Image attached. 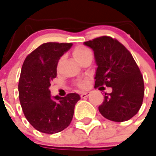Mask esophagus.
Masks as SVG:
<instances>
[{"label":"esophagus","mask_w":156,"mask_h":156,"mask_svg":"<svg viewBox=\"0 0 156 156\" xmlns=\"http://www.w3.org/2000/svg\"><path fill=\"white\" fill-rule=\"evenodd\" d=\"M90 95V93L88 92H84V93H81V98H87L88 96Z\"/></svg>","instance_id":"1"}]
</instances>
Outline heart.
Masks as SVG:
<instances>
[{
	"instance_id": "b5f03b06",
	"label": "heart",
	"mask_w": 156,
	"mask_h": 156,
	"mask_svg": "<svg viewBox=\"0 0 156 156\" xmlns=\"http://www.w3.org/2000/svg\"><path fill=\"white\" fill-rule=\"evenodd\" d=\"M88 55H92V52L90 49L85 48V47H78L73 49V55L77 62L81 60L82 58H83Z\"/></svg>"
}]
</instances>
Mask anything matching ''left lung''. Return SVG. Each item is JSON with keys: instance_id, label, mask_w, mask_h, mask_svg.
<instances>
[{"instance_id": "obj_1", "label": "left lung", "mask_w": 156, "mask_h": 156, "mask_svg": "<svg viewBox=\"0 0 156 156\" xmlns=\"http://www.w3.org/2000/svg\"><path fill=\"white\" fill-rule=\"evenodd\" d=\"M94 52L97 63L95 87L112 88L105 93L98 107L105 118L116 122L127 121L142 105L145 87L143 77L130 52L119 41L101 36L83 43Z\"/></svg>"}]
</instances>
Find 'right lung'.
Wrapping results in <instances>:
<instances>
[{
	"mask_svg": "<svg viewBox=\"0 0 156 156\" xmlns=\"http://www.w3.org/2000/svg\"><path fill=\"white\" fill-rule=\"evenodd\" d=\"M71 43H44L25 58L19 85V98L23 112L37 131L55 134L67 128L72 121L74 107L80 96L52 98L50 82L57 76L60 57L71 47Z\"/></svg>",
	"mask_w": 156,
	"mask_h": 156,
	"instance_id": "obj_1",
	"label": "right lung"
}]
</instances>
